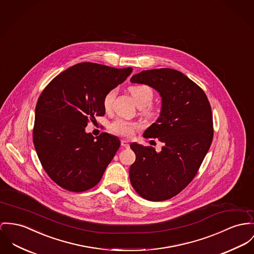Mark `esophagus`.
<instances>
[{
  "mask_svg": "<svg viewBox=\"0 0 254 254\" xmlns=\"http://www.w3.org/2000/svg\"><path fill=\"white\" fill-rule=\"evenodd\" d=\"M121 145H122V147H124V148H126V149L129 148V144H128V142H127V140H122V141H121Z\"/></svg>",
  "mask_w": 254,
  "mask_h": 254,
  "instance_id": "34e87169",
  "label": "esophagus"
}]
</instances>
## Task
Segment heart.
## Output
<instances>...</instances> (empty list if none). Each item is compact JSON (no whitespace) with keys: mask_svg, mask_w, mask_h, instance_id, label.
Segmentation results:
<instances>
[{"mask_svg":"<svg viewBox=\"0 0 254 254\" xmlns=\"http://www.w3.org/2000/svg\"><path fill=\"white\" fill-rule=\"evenodd\" d=\"M129 93L131 94L137 105L142 108V112L145 116L149 118L156 117L157 109L156 106L152 104L154 99V90L148 85H135L128 88ZM116 97V90L112 89L108 91L103 98V107L106 111L111 110L114 98ZM140 128V125L135 122L126 121L124 119L115 120L109 127V129L112 133L119 136L130 138L133 136L134 132Z\"/></svg>","mask_w":254,"mask_h":254,"instance_id":"b5f03b06","label":"heart"}]
</instances>
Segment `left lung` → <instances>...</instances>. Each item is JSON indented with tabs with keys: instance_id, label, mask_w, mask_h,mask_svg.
<instances>
[{
	"instance_id": "obj_1",
	"label": "left lung",
	"mask_w": 254,
	"mask_h": 254,
	"mask_svg": "<svg viewBox=\"0 0 254 254\" xmlns=\"http://www.w3.org/2000/svg\"><path fill=\"white\" fill-rule=\"evenodd\" d=\"M130 81L153 87L162 98L160 116L143 134L161 142V150L130 144L136 156L129 168L130 183L144 199L164 201L197 174L214 137L212 108L204 91L176 69L143 70Z\"/></svg>"
}]
</instances>
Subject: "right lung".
Instances as JSON below:
<instances>
[{
  "label": "right lung",
  "mask_w": 254,
  "mask_h": 254,
  "mask_svg": "<svg viewBox=\"0 0 254 254\" xmlns=\"http://www.w3.org/2000/svg\"><path fill=\"white\" fill-rule=\"evenodd\" d=\"M131 71V67L80 63L61 72L42 91L33 141L43 169L61 188L82 192L101 180L121 142L106 132L94 137L85 127L104 116L105 94Z\"/></svg>",
  "instance_id": "1"
}]
</instances>
